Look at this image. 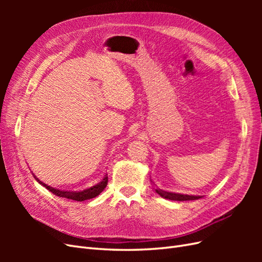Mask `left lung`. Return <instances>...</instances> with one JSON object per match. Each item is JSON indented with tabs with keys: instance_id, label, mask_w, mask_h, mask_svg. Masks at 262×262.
<instances>
[{
	"instance_id": "1",
	"label": "left lung",
	"mask_w": 262,
	"mask_h": 262,
	"mask_svg": "<svg viewBox=\"0 0 262 262\" xmlns=\"http://www.w3.org/2000/svg\"><path fill=\"white\" fill-rule=\"evenodd\" d=\"M156 192L161 196L165 198V199L169 200H175V201H186V200H196L199 199V195H188V194H179V193H171V192H166L162 189H156Z\"/></svg>"
}]
</instances>
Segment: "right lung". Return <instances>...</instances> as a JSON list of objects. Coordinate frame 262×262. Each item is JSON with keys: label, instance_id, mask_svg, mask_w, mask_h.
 Instances as JSON below:
<instances>
[{"label": "right lung", "instance_id": "obj_1", "mask_svg": "<svg viewBox=\"0 0 262 262\" xmlns=\"http://www.w3.org/2000/svg\"><path fill=\"white\" fill-rule=\"evenodd\" d=\"M37 181H39V180H37ZM39 182H40V185L45 186L47 189L49 190V191H51L55 195L61 196V198H67V199H72V200L81 202V201L93 199V198L97 196L102 191V190L106 188V186L108 184V176L105 175V177L102 178V180L99 182V184H97L96 186H93V187H91L89 189H85V190H83V191H78V192L62 191V190H58V189H54L52 187L47 186L41 181H39Z\"/></svg>", "mask_w": 262, "mask_h": 262}]
</instances>
